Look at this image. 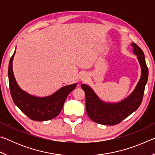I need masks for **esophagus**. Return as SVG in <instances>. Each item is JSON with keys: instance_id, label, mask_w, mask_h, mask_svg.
<instances>
[{"instance_id": "34e87169", "label": "esophagus", "mask_w": 155, "mask_h": 155, "mask_svg": "<svg viewBox=\"0 0 155 155\" xmlns=\"http://www.w3.org/2000/svg\"><path fill=\"white\" fill-rule=\"evenodd\" d=\"M87 75L85 74H83L82 75H81V80L84 81H85L86 79H87Z\"/></svg>"}]
</instances>
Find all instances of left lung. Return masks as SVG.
Returning <instances> with one entry per match:
<instances>
[{"mask_svg": "<svg viewBox=\"0 0 155 155\" xmlns=\"http://www.w3.org/2000/svg\"><path fill=\"white\" fill-rule=\"evenodd\" d=\"M131 46L134 53L137 56L141 68V74L135 89L129 96L117 103H104L90 87L85 84L81 85V88L85 93L86 111L94 122L110 126L119 124L135 111L142 102L145 86L148 81V69L142 50L135 43L131 44Z\"/></svg>", "mask_w": 155, "mask_h": 155, "instance_id": "8db88e82", "label": "left lung"}]
</instances>
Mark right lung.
Returning <instances> with one entry per match:
<instances>
[{
	"label": "right lung",
	"mask_w": 155,
	"mask_h": 155,
	"mask_svg": "<svg viewBox=\"0 0 155 155\" xmlns=\"http://www.w3.org/2000/svg\"><path fill=\"white\" fill-rule=\"evenodd\" d=\"M15 52V51L10 59L8 68L9 89L13 101L31 120L46 121L53 119L61 112L68 94L74 90L77 83L63 87L50 96L40 98L30 95L23 91L15 81L12 70Z\"/></svg>",
	"instance_id": "1"
}]
</instances>
